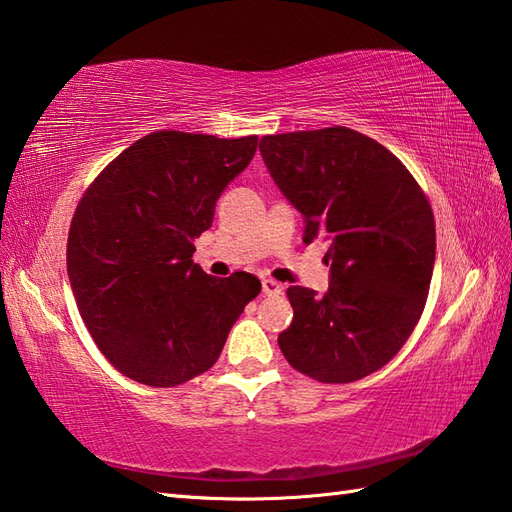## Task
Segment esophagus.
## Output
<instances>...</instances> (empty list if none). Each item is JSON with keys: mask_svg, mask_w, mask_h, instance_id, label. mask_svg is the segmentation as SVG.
<instances>
[{"mask_svg": "<svg viewBox=\"0 0 512 512\" xmlns=\"http://www.w3.org/2000/svg\"><path fill=\"white\" fill-rule=\"evenodd\" d=\"M263 293L265 295H280L282 293V287L278 285V282L276 280H263Z\"/></svg>", "mask_w": 512, "mask_h": 512, "instance_id": "34e87169", "label": "esophagus"}]
</instances>
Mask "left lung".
I'll use <instances>...</instances> for the list:
<instances>
[{"label":"left lung","instance_id":"8db88e82","mask_svg":"<svg viewBox=\"0 0 512 512\" xmlns=\"http://www.w3.org/2000/svg\"><path fill=\"white\" fill-rule=\"evenodd\" d=\"M269 175L304 217V243L328 241L324 295L289 287L293 322L278 335L291 366L322 383L383 368L425 309L436 225L399 157L346 127L265 135Z\"/></svg>","mask_w":512,"mask_h":512}]
</instances>
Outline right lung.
<instances>
[{
	"instance_id": "add662e5",
	"label": "right lung",
	"mask_w": 512,
	"mask_h": 512,
	"mask_svg": "<svg viewBox=\"0 0 512 512\" xmlns=\"http://www.w3.org/2000/svg\"><path fill=\"white\" fill-rule=\"evenodd\" d=\"M256 146V135L155 131L124 149L78 203L67 276L89 335L124 377L153 388L199 377L260 293L247 271L214 278L192 260V241Z\"/></svg>"
}]
</instances>
